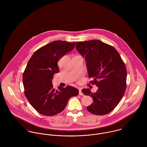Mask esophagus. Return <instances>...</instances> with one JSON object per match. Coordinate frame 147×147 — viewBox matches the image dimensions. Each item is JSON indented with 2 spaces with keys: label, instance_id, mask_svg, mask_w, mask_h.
I'll list each match as a JSON object with an SVG mask.
<instances>
[{
  "label": "esophagus",
  "instance_id": "1",
  "mask_svg": "<svg viewBox=\"0 0 147 147\" xmlns=\"http://www.w3.org/2000/svg\"><path fill=\"white\" fill-rule=\"evenodd\" d=\"M79 95H80V96H83V92H82V89L81 88H79Z\"/></svg>",
  "mask_w": 147,
  "mask_h": 147
}]
</instances>
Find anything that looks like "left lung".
Segmentation results:
<instances>
[{"label":"left lung","instance_id":"1","mask_svg":"<svg viewBox=\"0 0 147 147\" xmlns=\"http://www.w3.org/2000/svg\"><path fill=\"white\" fill-rule=\"evenodd\" d=\"M78 51L85 58L90 83L98 87L96 93L89 88L82 92L90 96L93 103L86 107L92 114L105 115L114 109L126 89V65L119 53L111 45L98 40L76 43Z\"/></svg>","mask_w":147,"mask_h":147}]
</instances>
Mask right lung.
<instances>
[{"mask_svg":"<svg viewBox=\"0 0 147 147\" xmlns=\"http://www.w3.org/2000/svg\"><path fill=\"white\" fill-rule=\"evenodd\" d=\"M75 42L55 41L36 50L23 73L24 93L33 108L41 114L52 116L62 111L68 100L79 94L78 89L68 85L53 88V75L58 73V61L72 50Z\"/></svg>","mask_w":147,"mask_h":147,"instance_id":"add662e5","label":"right lung"}]
</instances>
